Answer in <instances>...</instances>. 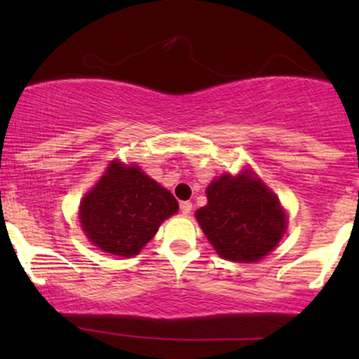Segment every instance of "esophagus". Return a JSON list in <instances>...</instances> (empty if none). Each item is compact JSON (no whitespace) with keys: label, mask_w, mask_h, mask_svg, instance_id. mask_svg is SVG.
Masks as SVG:
<instances>
[{"label":"esophagus","mask_w":359,"mask_h":359,"mask_svg":"<svg viewBox=\"0 0 359 359\" xmlns=\"http://www.w3.org/2000/svg\"><path fill=\"white\" fill-rule=\"evenodd\" d=\"M180 209L184 215H188L191 214V210H193V203H191V201H183V203L180 204Z\"/></svg>","instance_id":"obj_1"}]
</instances>
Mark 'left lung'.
<instances>
[{
	"instance_id": "8db88e82",
	"label": "left lung",
	"mask_w": 359,
	"mask_h": 359,
	"mask_svg": "<svg viewBox=\"0 0 359 359\" xmlns=\"http://www.w3.org/2000/svg\"><path fill=\"white\" fill-rule=\"evenodd\" d=\"M205 194L209 203L196 212V219L222 258L258 262L281 240L286 214L276 196L247 171L220 176Z\"/></svg>"
}]
</instances>
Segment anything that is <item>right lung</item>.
Listing matches in <instances>:
<instances>
[{
  "label": "right lung",
  "mask_w": 359,
  "mask_h": 359,
  "mask_svg": "<svg viewBox=\"0 0 359 359\" xmlns=\"http://www.w3.org/2000/svg\"><path fill=\"white\" fill-rule=\"evenodd\" d=\"M178 212V201L137 166L114 161L80 205L88 238L102 252L134 257L160 224Z\"/></svg>",
  "instance_id": "right-lung-1"
}]
</instances>
